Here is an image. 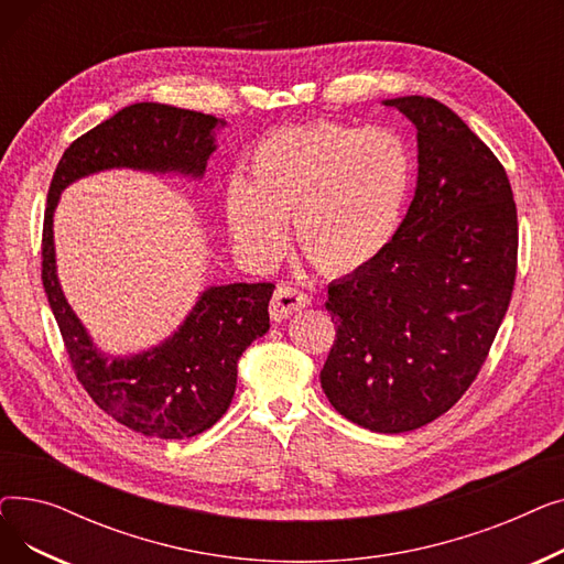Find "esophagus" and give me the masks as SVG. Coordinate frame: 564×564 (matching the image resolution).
<instances>
[{
  "label": "esophagus",
  "instance_id": "obj_1",
  "mask_svg": "<svg viewBox=\"0 0 564 564\" xmlns=\"http://www.w3.org/2000/svg\"><path fill=\"white\" fill-rule=\"evenodd\" d=\"M311 304L308 294H304L302 290L292 288V285H279L274 297H272V304H270V315L274 322H283L288 319L292 313H297L302 308H306Z\"/></svg>",
  "mask_w": 564,
  "mask_h": 564
}]
</instances>
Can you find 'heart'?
I'll return each mask as SVG.
<instances>
[{
  "instance_id": "heart-1",
  "label": "heart",
  "mask_w": 564,
  "mask_h": 564,
  "mask_svg": "<svg viewBox=\"0 0 564 564\" xmlns=\"http://www.w3.org/2000/svg\"><path fill=\"white\" fill-rule=\"evenodd\" d=\"M413 189V155L391 128L313 123L267 134L249 181L224 189V221L237 253L274 262L294 219L302 253L327 274L375 262L398 235Z\"/></svg>"
}]
</instances>
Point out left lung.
Here are the masks:
<instances>
[{
  "label": "left lung",
  "instance_id": "8db88e82",
  "mask_svg": "<svg viewBox=\"0 0 564 564\" xmlns=\"http://www.w3.org/2000/svg\"><path fill=\"white\" fill-rule=\"evenodd\" d=\"M416 126V194L389 249L329 285L336 340L322 391L379 434L419 430L478 377L517 276L508 173L434 98L383 100Z\"/></svg>",
  "mask_w": 564,
  "mask_h": 564
}]
</instances>
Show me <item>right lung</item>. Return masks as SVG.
<instances>
[{"instance_id":"add662e5","label":"right lung","mask_w":564,"mask_h":564,"mask_svg":"<svg viewBox=\"0 0 564 564\" xmlns=\"http://www.w3.org/2000/svg\"><path fill=\"white\" fill-rule=\"evenodd\" d=\"M226 121L160 102H137L75 139L58 160L43 224V288L86 393L113 421L158 438H189L230 406L242 351L270 329L272 283H228L200 292L166 340L128 357L96 347L56 276L54 210L79 177L109 169L177 173L200 181Z\"/></svg>"}]
</instances>
